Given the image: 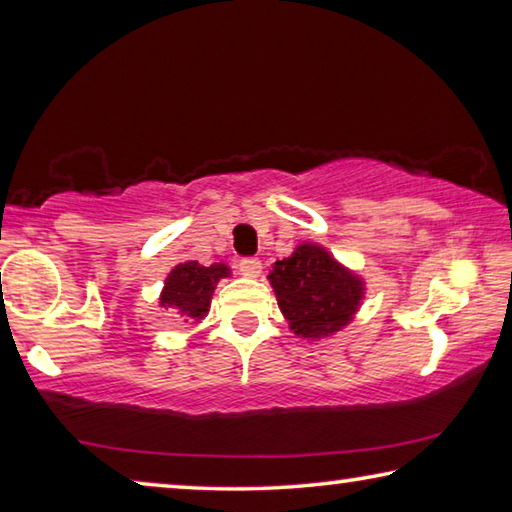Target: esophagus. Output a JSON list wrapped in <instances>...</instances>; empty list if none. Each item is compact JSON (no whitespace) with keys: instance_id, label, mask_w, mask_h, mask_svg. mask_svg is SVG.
<instances>
[{"instance_id":"obj_1","label":"esophagus","mask_w":512,"mask_h":512,"mask_svg":"<svg viewBox=\"0 0 512 512\" xmlns=\"http://www.w3.org/2000/svg\"><path fill=\"white\" fill-rule=\"evenodd\" d=\"M239 271H241V275H246V277H259V273H262V262H259L257 257L241 259Z\"/></svg>"}]
</instances>
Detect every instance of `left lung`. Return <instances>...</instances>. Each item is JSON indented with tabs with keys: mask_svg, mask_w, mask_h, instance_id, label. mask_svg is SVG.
<instances>
[{
	"mask_svg": "<svg viewBox=\"0 0 512 512\" xmlns=\"http://www.w3.org/2000/svg\"><path fill=\"white\" fill-rule=\"evenodd\" d=\"M268 282L291 332L309 341L341 332L366 298L363 277L314 241L298 244L289 257L277 259Z\"/></svg>",
	"mask_w": 512,
	"mask_h": 512,
	"instance_id": "8db88e82",
	"label": "left lung"
}]
</instances>
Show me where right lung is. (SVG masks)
<instances>
[{"instance_id": "obj_1", "label": "right lung", "mask_w": 512, "mask_h": 512, "mask_svg": "<svg viewBox=\"0 0 512 512\" xmlns=\"http://www.w3.org/2000/svg\"><path fill=\"white\" fill-rule=\"evenodd\" d=\"M230 277V266L223 262H214L203 266L198 262H183L171 268L164 280L160 293V307L173 309L185 323L203 320L210 311V302L219 280Z\"/></svg>"}]
</instances>
